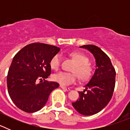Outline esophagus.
Segmentation results:
<instances>
[{
	"label": "esophagus",
	"instance_id": "obj_1",
	"mask_svg": "<svg viewBox=\"0 0 130 130\" xmlns=\"http://www.w3.org/2000/svg\"><path fill=\"white\" fill-rule=\"evenodd\" d=\"M60 87H61V88H62L63 90H65V91H70V88H67V87H64V86L60 85Z\"/></svg>",
	"mask_w": 130,
	"mask_h": 130
}]
</instances>
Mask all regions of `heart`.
Wrapping results in <instances>:
<instances>
[{"instance_id":"1","label":"heart","mask_w":130,"mask_h":130,"mask_svg":"<svg viewBox=\"0 0 130 130\" xmlns=\"http://www.w3.org/2000/svg\"><path fill=\"white\" fill-rule=\"evenodd\" d=\"M71 57L75 61V64L73 66L72 72L73 73L60 72L53 75L52 79L54 81L60 84L62 86H68L76 81V73L80 79H87L90 76L92 73V67L88 62L89 59L87 56L80 53H72ZM62 61V55L57 53L53 56L49 62V66L54 70H58ZM75 73L74 74V73Z\"/></svg>"}]
</instances>
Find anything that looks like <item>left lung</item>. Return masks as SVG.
Returning <instances> with one entry per match:
<instances>
[{"label":"left lung","instance_id":"1","mask_svg":"<svg viewBox=\"0 0 130 130\" xmlns=\"http://www.w3.org/2000/svg\"><path fill=\"white\" fill-rule=\"evenodd\" d=\"M96 59V69L90 81L79 92V98L72 105L83 115H93L102 111L110 102L115 87L116 72L109 57L98 47L85 45Z\"/></svg>","mask_w":130,"mask_h":130}]
</instances>
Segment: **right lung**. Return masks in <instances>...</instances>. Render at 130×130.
Returning <instances> with one entry per match:
<instances>
[{
	"label": "right lung",
	"instance_id": "right-lung-1",
	"mask_svg": "<svg viewBox=\"0 0 130 130\" xmlns=\"http://www.w3.org/2000/svg\"><path fill=\"white\" fill-rule=\"evenodd\" d=\"M60 49L45 43H32L14 56L7 75V87L10 98L21 110L26 112L40 110L50 93L59 87L58 83L45 79L51 73L50 60Z\"/></svg>",
	"mask_w": 130,
	"mask_h": 130
}]
</instances>
